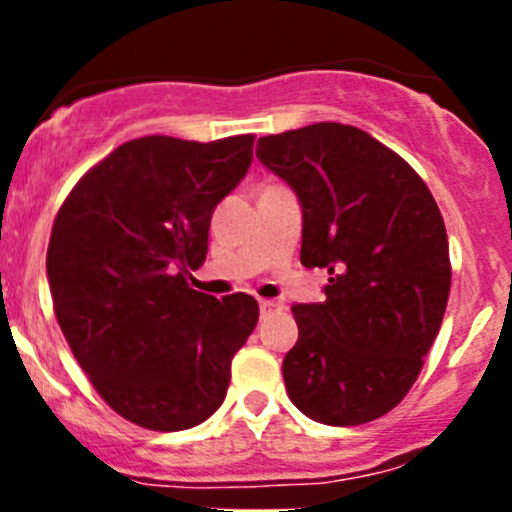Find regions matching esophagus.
Masks as SVG:
<instances>
[{
  "label": "esophagus",
  "instance_id": "1",
  "mask_svg": "<svg viewBox=\"0 0 512 512\" xmlns=\"http://www.w3.org/2000/svg\"><path fill=\"white\" fill-rule=\"evenodd\" d=\"M280 309H282V304L280 302H272V299H262V302H260L262 317H265V314H272V312H280Z\"/></svg>",
  "mask_w": 512,
  "mask_h": 512
}]
</instances>
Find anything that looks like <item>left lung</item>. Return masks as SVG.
Masks as SVG:
<instances>
[{
  "instance_id": "left-lung-1",
  "label": "left lung",
  "mask_w": 512,
  "mask_h": 512,
  "mask_svg": "<svg viewBox=\"0 0 512 512\" xmlns=\"http://www.w3.org/2000/svg\"><path fill=\"white\" fill-rule=\"evenodd\" d=\"M257 158L297 195L302 265L329 272L324 302L292 307L289 399L327 426L389 414L414 386L451 292L431 190L404 158L342 123L260 138Z\"/></svg>"
}]
</instances>
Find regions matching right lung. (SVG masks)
I'll return each mask as SVG.
<instances>
[{"mask_svg": "<svg viewBox=\"0 0 512 512\" xmlns=\"http://www.w3.org/2000/svg\"><path fill=\"white\" fill-rule=\"evenodd\" d=\"M252 136H146L76 183L51 227L46 275L59 327L116 414L183 431L225 401L230 364L260 307L188 285L220 200L245 178Z\"/></svg>", "mask_w": 512, "mask_h": 512, "instance_id": "add662e5", "label": "right lung"}]
</instances>
